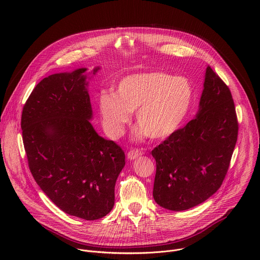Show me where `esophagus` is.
<instances>
[{
	"mask_svg": "<svg viewBox=\"0 0 260 260\" xmlns=\"http://www.w3.org/2000/svg\"><path fill=\"white\" fill-rule=\"evenodd\" d=\"M142 154H143V151H141L140 149H133V150H131V151L127 153V158L131 159V160H133V159H135V158L141 156Z\"/></svg>",
	"mask_w": 260,
	"mask_h": 260,
	"instance_id": "34e87169",
	"label": "esophagus"
}]
</instances>
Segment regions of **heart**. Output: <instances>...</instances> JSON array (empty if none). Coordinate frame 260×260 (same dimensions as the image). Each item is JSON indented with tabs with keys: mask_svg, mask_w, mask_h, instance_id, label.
<instances>
[{
	"mask_svg": "<svg viewBox=\"0 0 260 260\" xmlns=\"http://www.w3.org/2000/svg\"><path fill=\"white\" fill-rule=\"evenodd\" d=\"M193 99L191 82L164 72L133 74L121 79L113 92H101L98 107L105 132L112 139L124 133L136 111L139 136L164 140L186 117Z\"/></svg>",
	"mask_w": 260,
	"mask_h": 260,
	"instance_id": "b5f03b06",
	"label": "heart"
}]
</instances>
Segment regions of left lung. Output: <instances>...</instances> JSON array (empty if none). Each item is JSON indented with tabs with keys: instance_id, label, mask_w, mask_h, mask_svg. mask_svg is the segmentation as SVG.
Segmentation results:
<instances>
[{
	"instance_id": "obj_1",
	"label": "left lung",
	"mask_w": 260,
	"mask_h": 260,
	"mask_svg": "<svg viewBox=\"0 0 260 260\" xmlns=\"http://www.w3.org/2000/svg\"><path fill=\"white\" fill-rule=\"evenodd\" d=\"M238 132L232 92L208 67L196 119L151 152L156 160L154 201L165 209L184 211L212 197L228 174Z\"/></svg>"
}]
</instances>
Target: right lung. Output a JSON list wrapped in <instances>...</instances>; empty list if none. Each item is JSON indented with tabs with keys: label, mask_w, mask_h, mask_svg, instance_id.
<instances>
[{
	"label": "right lung",
	"mask_w": 260,
	"mask_h": 260,
	"mask_svg": "<svg viewBox=\"0 0 260 260\" xmlns=\"http://www.w3.org/2000/svg\"><path fill=\"white\" fill-rule=\"evenodd\" d=\"M85 71L53 74L37 84L23 106L21 129L29 171L44 193L64 213L96 220L114 206L125 155L89 122Z\"/></svg>",
	"instance_id": "1"
}]
</instances>
